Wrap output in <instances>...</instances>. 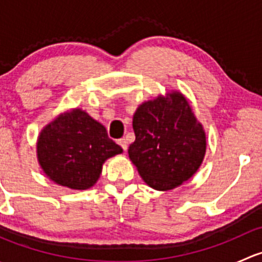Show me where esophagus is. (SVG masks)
<instances>
[{
	"label": "esophagus",
	"mask_w": 262,
	"mask_h": 262,
	"mask_svg": "<svg viewBox=\"0 0 262 262\" xmlns=\"http://www.w3.org/2000/svg\"><path fill=\"white\" fill-rule=\"evenodd\" d=\"M118 144H119V146H120L121 148H123L124 150L128 149V142H126V139H125V138L119 139V141H118Z\"/></svg>",
	"instance_id": "34e87169"
}]
</instances>
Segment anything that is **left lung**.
Listing matches in <instances>:
<instances>
[{
	"mask_svg": "<svg viewBox=\"0 0 262 262\" xmlns=\"http://www.w3.org/2000/svg\"><path fill=\"white\" fill-rule=\"evenodd\" d=\"M136 141L129 158L148 186L172 190L202 165L207 137L181 92H168L139 105L133 116Z\"/></svg>",
	"mask_w": 262,
	"mask_h": 262,
	"instance_id": "8db88e82",
	"label": "left lung"
}]
</instances>
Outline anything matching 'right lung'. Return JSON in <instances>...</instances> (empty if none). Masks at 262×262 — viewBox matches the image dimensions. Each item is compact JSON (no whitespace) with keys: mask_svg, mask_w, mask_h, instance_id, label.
Masks as SVG:
<instances>
[{"mask_svg":"<svg viewBox=\"0 0 262 262\" xmlns=\"http://www.w3.org/2000/svg\"><path fill=\"white\" fill-rule=\"evenodd\" d=\"M121 152L105 126L81 109L58 115L44 126L36 143L39 165L47 178L73 190L94 186L105 161Z\"/></svg>","mask_w":262,"mask_h":262,"instance_id":"obj_1","label":"right lung"}]
</instances>
